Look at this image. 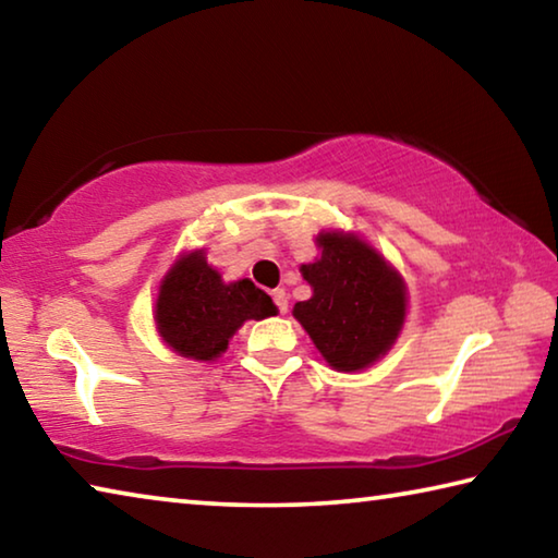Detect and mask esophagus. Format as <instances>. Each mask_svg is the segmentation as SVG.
Returning a JSON list of instances; mask_svg holds the SVG:
<instances>
[{
    "instance_id": "34e87169",
    "label": "esophagus",
    "mask_w": 558,
    "mask_h": 558,
    "mask_svg": "<svg viewBox=\"0 0 558 558\" xmlns=\"http://www.w3.org/2000/svg\"><path fill=\"white\" fill-rule=\"evenodd\" d=\"M270 295H272V300H276V305H278L280 313L286 315L288 313V292H286V288H276V290L270 292Z\"/></svg>"
}]
</instances>
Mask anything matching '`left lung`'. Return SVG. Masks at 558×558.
Wrapping results in <instances>:
<instances>
[{
	"label": "left lung",
	"instance_id": "obj_1",
	"mask_svg": "<svg viewBox=\"0 0 558 558\" xmlns=\"http://www.w3.org/2000/svg\"><path fill=\"white\" fill-rule=\"evenodd\" d=\"M319 258L300 272L313 298L295 302L292 317L337 372H362L399 339L409 290L401 272L372 243L349 231L317 233Z\"/></svg>",
	"mask_w": 558,
	"mask_h": 558
}]
</instances>
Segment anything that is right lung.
<instances>
[{"label": "right lung", "mask_w": 558, "mask_h": 558, "mask_svg": "<svg viewBox=\"0 0 558 558\" xmlns=\"http://www.w3.org/2000/svg\"><path fill=\"white\" fill-rule=\"evenodd\" d=\"M278 315L270 295L248 278L226 282L209 266L206 251H186L159 282L155 327L174 354L194 362H216L245 319Z\"/></svg>", "instance_id": "1"}]
</instances>
